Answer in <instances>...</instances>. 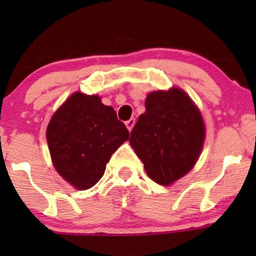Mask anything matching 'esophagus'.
I'll return each instance as SVG.
<instances>
[{
	"instance_id": "34e87169",
	"label": "esophagus",
	"mask_w": 256,
	"mask_h": 256,
	"mask_svg": "<svg viewBox=\"0 0 256 256\" xmlns=\"http://www.w3.org/2000/svg\"><path fill=\"white\" fill-rule=\"evenodd\" d=\"M134 122H136V120H134V118H131V119H128V122H126V128H128V131H131L132 128H134Z\"/></svg>"
}]
</instances>
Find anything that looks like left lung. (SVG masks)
I'll use <instances>...</instances> for the list:
<instances>
[{
	"mask_svg": "<svg viewBox=\"0 0 256 256\" xmlns=\"http://www.w3.org/2000/svg\"><path fill=\"white\" fill-rule=\"evenodd\" d=\"M201 112L182 89L152 91L146 113L132 128L130 144L144 164L149 178L170 185L196 164L204 142Z\"/></svg>",
	"mask_w": 256,
	"mask_h": 256,
	"instance_id": "8db88e82",
	"label": "left lung"
}]
</instances>
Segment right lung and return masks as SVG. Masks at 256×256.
<instances>
[{
    "label": "right lung",
    "instance_id": "1",
    "mask_svg": "<svg viewBox=\"0 0 256 256\" xmlns=\"http://www.w3.org/2000/svg\"><path fill=\"white\" fill-rule=\"evenodd\" d=\"M128 130L98 95L74 92L55 112L46 140L58 174L86 190L102 178L114 152L128 140Z\"/></svg>",
    "mask_w": 256,
    "mask_h": 256
}]
</instances>
